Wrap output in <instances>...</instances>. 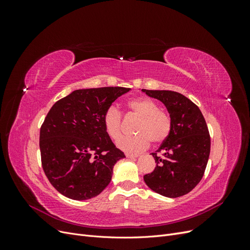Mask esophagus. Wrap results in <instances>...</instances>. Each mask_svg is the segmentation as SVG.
Instances as JSON below:
<instances>
[{
	"instance_id": "esophagus-1",
	"label": "esophagus",
	"mask_w": 250,
	"mask_h": 250,
	"mask_svg": "<svg viewBox=\"0 0 250 250\" xmlns=\"http://www.w3.org/2000/svg\"><path fill=\"white\" fill-rule=\"evenodd\" d=\"M126 157L127 158H137V157H139V154H129V153H127Z\"/></svg>"
}]
</instances>
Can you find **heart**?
Returning a JSON list of instances; mask_svg holds the SVG:
<instances>
[{"mask_svg": "<svg viewBox=\"0 0 250 250\" xmlns=\"http://www.w3.org/2000/svg\"><path fill=\"white\" fill-rule=\"evenodd\" d=\"M128 110L132 115L140 118L134 137H122L117 141L119 149L125 152H139L149 145V141L153 144H161L169 137L172 121L168 113L160 109L158 104L149 98H135L127 103ZM105 131L112 140H117L122 131V112L110 105L103 115Z\"/></svg>", "mask_w": 250, "mask_h": 250, "instance_id": "1", "label": "heart"}]
</instances>
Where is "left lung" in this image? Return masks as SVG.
<instances>
[{"mask_svg": "<svg viewBox=\"0 0 250 250\" xmlns=\"http://www.w3.org/2000/svg\"><path fill=\"white\" fill-rule=\"evenodd\" d=\"M142 92L160 100L172 121L169 137L152 153L156 167L144 180L157 194L180 197L199 184L207 168L210 139L206 120L197 105L179 93L144 88ZM157 153L163 156L158 157Z\"/></svg>", "mask_w": 250, "mask_h": 250, "instance_id": "1", "label": "left lung"}]
</instances>
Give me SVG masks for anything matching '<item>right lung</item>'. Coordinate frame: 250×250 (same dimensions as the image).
<instances>
[{
  "label": "right lung",
  "mask_w": 250,
  "mask_h": 250,
  "mask_svg": "<svg viewBox=\"0 0 250 250\" xmlns=\"http://www.w3.org/2000/svg\"><path fill=\"white\" fill-rule=\"evenodd\" d=\"M126 87L76 89L53 105L43 121L40 148L44 174L65 197L86 200L99 195L124 153L105 131L103 115Z\"/></svg>",
  "instance_id": "right-lung-1"
}]
</instances>
